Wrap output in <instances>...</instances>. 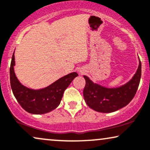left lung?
Returning <instances> with one entry per match:
<instances>
[{
	"mask_svg": "<svg viewBox=\"0 0 150 150\" xmlns=\"http://www.w3.org/2000/svg\"><path fill=\"white\" fill-rule=\"evenodd\" d=\"M141 77V62L131 80L119 88H107L94 84L88 77L83 95L86 105L100 113H111L125 107L133 99L139 86Z\"/></svg>",
	"mask_w": 150,
	"mask_h": 150,
	"instance_id": "obj_1",
	"label": "left lung"
}]
</instances>
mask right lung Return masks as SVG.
<instances>
[{
  "instance_id": "add662e5",
  "label": "right lung",
  "mask_w": 150,
  "mask_h": 150,
  "mask_svg": "<svg viewBox=\"0 0 150 150\" xmlns=\"http://www.w3.org/2000/svg\"><path fill=\"white\" fill-rule=\"evenodd\" d=\"M14 54L9 69V77L13 94L19 105L27 112L33 114H43L56 109L60 104L64 91L78 74L70 73L43 89L28 88L21 84L15 75Z\"/></svg>"
}]
</instances>
